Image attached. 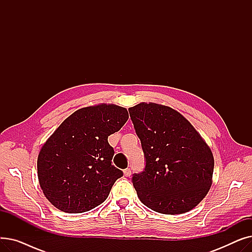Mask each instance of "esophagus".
Returning <instances> with one entry per match:
<instances>
[{
  "instance_id": "obj_1",
  "label": "esophagus",
  "mask_w": 252,
  "mask_h": 252,
  "mask_svg": "<svg viewBox=\"0 0 252 252\" xmlns=\"http://www.w3.org/2000/svg\"><path fill=\"white\" fill-rule=\"evenodd\" d=\"M124 174H125V176L126 177H129L130 175H131V170H130V168H126L125 170H124Z\"/></svg>"
}]
</instances>
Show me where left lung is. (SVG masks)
Returning a JSON list of instances; mask_svg holds the SVG:
<instances>
[{"instance_id":"8db88e82","label":"left lung","mask_w":252,"mask_h":252,"mask_svg":"<svg viewBox=\"0 0 252 252\" xmlns=\"http://www.w3.org/2000/svg\"><path fill=\"white\" fill-rule=\"evenodd\" d=\"M128 111L145 158L143 171L131 178L140 200L163 215L193 209L211 186L215 160L209 147L167 106L140 103Z\"/></svg>"}]
</instances>
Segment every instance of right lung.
Returning a JSON list of instances; mask_svg holds the SVG:
<instances>
[{"instance_id": "add662e5", "label": "right lung", "mask_w": 252, "mask_h": 252, "mask_svg": "<svg viewBox=\"0 0 252 252\" xmlns=\"http://www.w3.org/2000/svg\"><path fill=\"white\" fill-rule=\"evenodd\" d=\"M128 119L126 108L101 104L75 111L59 126L39 151L37 177L56 208L81 214L103 203L123 170L112 164L108 136Z\"/></svg>"}]
</instances>
